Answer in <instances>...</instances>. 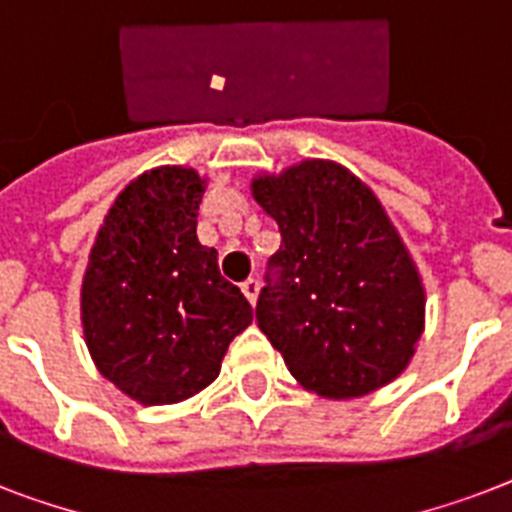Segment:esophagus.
I'll use <instances>...</instances> for the list:
<instances>
[{
  "instance_id": "obj_1",
  "label": "esophagus",
  "mask_w": 512,
  "mask_h": 512,
  "mask_svg": "<svg viewBox=\"0 0 512 512\" xmlns=\"http://www.w3.org/2000/svg\"><path fill=\"white\" fill-rule=\"evenodd\" d=\"M241 292H244V297H247L249 303L255 305L257 295H260V281L257 279H247L244 284H241Z\"/></svg>"
}]
</instances>
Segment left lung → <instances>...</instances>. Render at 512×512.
I'll return each instance as SVG.
<instances>
[{
	"label": "left lung",
	"instance_id": "left-lung-1",
	"mask_svg": "<svg viewBox=\"0 0 512 512\" xmlns=\"http://www.w3.org/2000/svg\"><path fill=\"white\" fill-rule=\"evenodd\" d=\"M279 223L257 327L308 390L372 393L404 372L425 324L420 273L385 209L335 162H303L252 180Z\"/></svg>",
	"mask_w": 512,
	"mask_h": 512
}]
</instances>
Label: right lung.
Returning <instances> with one entry per match:
<instances>
[{"label":"right lung","mask_w":512,"mask_h":512,"mask_svg":"<svg viewBox=\"0 0 512 512\" xmlns=\"http://www.w3.org/2000/svg\"><path fill=\"white\" fill-rule=\"evenodd\" d=\"M204 180L156 167L108 209L82 284V324L100 374L146 406L196 396L252 324V305L196 239Z\"/></svg>","instance_id":"add662e5"}]
</instances>
